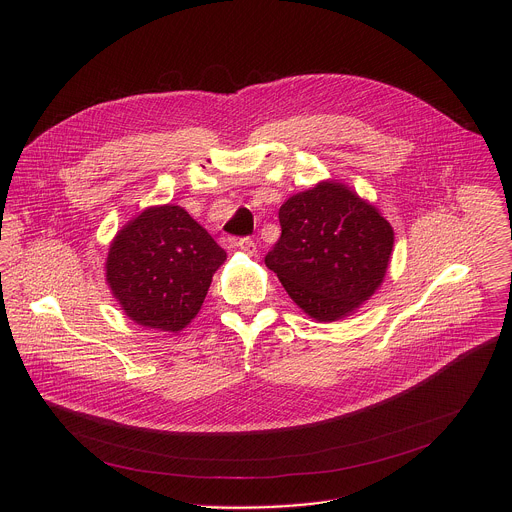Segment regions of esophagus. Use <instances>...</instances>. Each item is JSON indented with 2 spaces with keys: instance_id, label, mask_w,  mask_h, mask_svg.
I'll return each mask as SVG.
<instances>
[{
  "instance_id": "obj_1",
  "label": "esophagus",
  "mask_w": 512,
  "mask_h": 512,
  "mask_svg": "<svg viewBox=\"0 0 512 512\" xmlns=\"http://www.w3.org/2000/svg\"><path fill=\"white\" fill-rule=\"evenodd\" d=\"M230 242V246H234V248H240L244 254H250V256H254L258 250H256V242L252 240V238H230L228 240Z\"/></svg>"
}]
</instances>
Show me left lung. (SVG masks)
Masks as SVG:
<instances>
[{"mask_svg":"<svg viewBox=\"0 0 512 512\" xmlns=\"http://www.w3.org/2000/svg\"><path fill=\"white\" fill-rule=\"evenodd\" d=\"M280 224L266 266L311 319L339 321L382 286L394 230L345 183L321 181L293 195L280 207Z\"/></svg>","mask_w":512,"mask_h":512,"instance_id":"obj_1","label":"left lung"}]
</instances>
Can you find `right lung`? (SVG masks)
Masks as SVG:
<instances>
[{
  "mask_svg": "<svg viewBox=\"0 0 512 512\" xmlns=\"http://www.w3.org/2000/svg\"><path fill=\"white\" fill-rule=\"evenodd\" d=\"M226 252L179 205L147 207L108 248L106 282L138 325L179 333L197 317Z\"/></svg>",
  "mask_w": 512,
  "mask_h": 512,
  "instance_id": "obj_1",
  "label": "right lung"
}]
</instances>
